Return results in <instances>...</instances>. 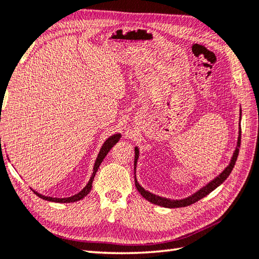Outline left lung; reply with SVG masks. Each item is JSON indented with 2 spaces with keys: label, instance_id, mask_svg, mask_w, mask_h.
<instances>
[{
  "label": "left lung",
  "instance_id": "left-lung-1",
  "mask_svg": "<svg viewBox=\"0 0 259 259\" xmlns=\"http://www.w3.org/2000/svg\"><path fill=\"white\" fill-rule=\"evenodd\" d=\"M240 116H241V111H240ZM240 120L239 119V131H238V139H237V146L235 148L234 154L231 156V159L229 161V165H228L226 168L221 171V173L218 175L215 179L212 180L211 182H209L206 185H204L203 187H201L199 191H196L195 193H193L190 196L185 197V199H181V200H171V199H167V197H163L159 195H156L151 192L145 190L143 186L139 184L138 180H137L136 176V168H137V163H138V158H139V149L138 147H135V184L137 190H138L139 193L141 194V196L145 197L147 201H149L150 203H154L156 205L163 206V207H169V209H173V207H183V206H187L195 203L201 199H203L204 196H206L209 193H211L212 191L215 190L218 186L221 185L224 182L228 179V176L230 175L232 168L235 167L236 160L238 154H239V147H240V139H241V130H240Z\"/></svg>",
  "mask_w": 259,
  "mask_h": 259
}]
</instances>
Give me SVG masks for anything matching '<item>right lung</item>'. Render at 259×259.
<instances>
[{"label": "right lung", "mask_w": 259, "mask_h": 259, "mask_svg": "<svg viewBox=\"0 0 259 259\" xmlns=\"http://www.w3.org/2000/svg\"><path fill=\"white\" fill-rule=\"evenodd\" d=\"M0 121H1V119H0ZM120 138H121V134L118 133V134H114L112 136H110L109 138L104 141V144L102 145V147H101V149H100L99 154H98V157H96V159H95V163H94V166H93V173H92V175H91L90 181L88 182V184L85 185L84 189L80 192H78L77 194H75L73 196H69V197H52V196L42 195V194L38 193V192H35L34 190H32L33 193L35 195H38L40 199L46 200V201H50V202H56V203H70V202H76V201H79V200L84 199V197L91 192V189H92V184H93V180L95 177V174H96V171H98L101 163L103 161L104 157L106 156V154L109 153L110 149L112 148V147L116 143H118ZM0 144H1V138H0Z\"/></svg>", "instance_id": "obj_1"}]
</instances>
